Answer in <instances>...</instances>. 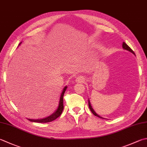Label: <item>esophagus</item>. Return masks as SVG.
I'll list each match as a JSON object with an SVG mask.
<instances>
[{"mask_svg":"<svg viewBox=\"0 0 147 147\" xmlns=\"http://www.w3.org/2000/svg\"><path fill=\"white\" fill-rule=\"evenodd\" d=\"M84 82V78L82 76H78L76 78V82L78 83H83Z\"/></svg>","mask_w":147,"mask_h":147,"instance_id":"1","label":"esophagus"}]
</instances>
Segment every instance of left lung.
Instances as JSON below:
<instances>
[{"instance_id": "1", "label": "left lung", "mask_w": 147, "mask_h": 147, "mask_svg": "<svg viewBox=\"0 0 147 147\" xmlns=\"http://www.w3.org/2000/svg\"><path fill=\"white\" fill-rule=\"evenodd\" d=\"M122 48L124 49V50H127V51H130V52H131L132 53H133L134 55H135V53H134V51L131 50V48L129 47V46L126 44L125 42H123V43H122ZM88 106H89V108H90V111H92V113L95 116H97V117H99V118H100V119H104V118H102V117H100L98 114H97L96 113V111H95L94 110V109L92 108V106H91V104H90V100H89V99H88Z\"/></svg>"}]
</instances>
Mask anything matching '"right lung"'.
<instances>
[{"label": "right lung", "mask_w": 147, "mask_h": 147, "mask_svg": "<svg viewBox=\"0 0 147 147\" xmlns=\"http://www.w3.org/2000/svg\"><path fill=\"white\" fill-rule=\"evenodd\" d=\"M21 43H22V42L20 43L19 45L21 44ZM67 88V86H65V87H64V89H63V90H62V93H61V95H60V100H59L58 108H57L56 111H55L53 113H52L51 115L48 116L47 117L43 118V119H27L28 120H30V122H33L47 123V122H50L53 121V120L57 119V118H58L60 115H61V113H62L63 109H64V105H63V101H64V100H63V97H64V94Z\"/></svg>", "instance_id": "right-lung-1"}]
</instances>
